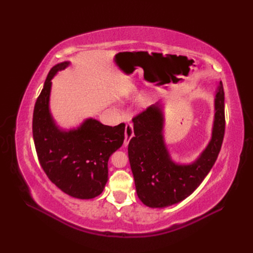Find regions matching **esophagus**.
<instances>
[{
    "label": "esophagus",
    "instance_id": "obj_1",
    "mask_svg": "<svg viewBox=\"0 0 253 253\" xmlns=\"http://www.w3.org/2000/svg\"><path fill=\"white\" fill-rule=\"evenodd\" d=\"M134 136V129H133V125L132 124H127L126 126V129H125V147L128 144L129 140H131L132 137Z\"/></svg>",
    "mask_w": 253,
    "mask_h": 253
}]
</instances>
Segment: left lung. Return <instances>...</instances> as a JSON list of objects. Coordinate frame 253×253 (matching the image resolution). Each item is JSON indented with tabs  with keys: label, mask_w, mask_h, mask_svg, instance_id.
Listing matches in <instances>:
<instances>
[{
	"label": "left lung",
	"mask_w": 253,
	"mask_h": 253,
	"mask_svg": "<svg viewBox=\"0 0 253 253\" xmlns=\"http://www.w3.org/2000/svg\"><path fill=\"white\" fill-rule=\"evenodd\" d=\"M225 94L219 81L214 98L211 139L194 162L178 164L165 141V114L160 102L133 119L134 137L127 153L139 200L150 208H166L185 200L201 185L215 163L225 134Z\"/></svg>",
	"instance_id": "8db88e82"
}]
</instances>
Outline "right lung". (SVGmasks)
<instances>
[{"label":"right lung","instance_id":"add662e5","mask_svg":"<svg viewBox=\"0 0 253 253\" xmlns=\"http://www.w3.org/2000/svg\"><path fill=\"white\" fill-rule=\"evenodd\" d=\"M70 65L64 61L49 71L35 104L33 136L40 165L50 181L72 197L90 200L100 195L108 182L109 159L124 143L126 126H104L94 118L70 129L56 124L49 109L51 79Z\"/></svg>","mask_w":253,"mask_h":253}]
</instances>
